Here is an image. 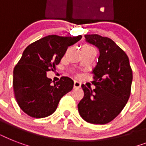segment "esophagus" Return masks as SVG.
Wrapping results in <instances>:
<instances>
[{
  "label": "esophagus",
  "mask_w": 146,
  "mask_h": 146,
  "mask_svg": "<svg viewBox=\"0 0 146 146\" xmlns=\"http://www.w3.org/2000/svg\"><path fill=\"white\" fill-rule=\"evenodd\" d=\"M73 86H74V88H75V89H79V88L81 87V83H80L79 81L75 80V81H74V85H73Z\"/></svg>",
  "instance_id": "1"
}]
</instances>
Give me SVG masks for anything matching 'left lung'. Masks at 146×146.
Masks as SVG:
<instances>
[{
  "instance_id": "left-lung-1",
  "label": "left lung",
  "mask_w": 146,
  "mask_h": 146,
  "mask_svg": "<svg viewBox=\"0 0 146 146\" xmlns=\"http://www.w3.org/2000/svg\"><path fill=\"white\" fill-rule=\"evenodd\" d=\"M85 38L98 48L99 57L92 71L96 89L82 85L84 97L78 104V111L86 122L105 124L113 120L128 102L133 72L127 55L113 40L96 34L85 35Z\"/></svg>"
}]
</instances>
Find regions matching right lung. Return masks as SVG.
Instances as JSON below:
<instances>
[{
	"label": "right lung",
	"mask_w": 146,
	"mask_h": 146,
	"mask_svg": "<svg viewBox=\"0 0 146 146\" xmlns=\"http://www.w3.org/2000/svg\"><path fill=\"white\" fill-rule=\"evenodd\" d=\"M81 38V35H48L24 50L13 70V86L17 104L26 114L35 118L52 114L60 98L73 89L74 83L70 78L63 76L51 84L46 72L53 70L67 48Z\"/></svg>",
	"instance_id": "add662e5"
}]
</instances>
